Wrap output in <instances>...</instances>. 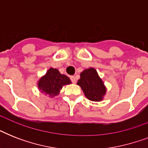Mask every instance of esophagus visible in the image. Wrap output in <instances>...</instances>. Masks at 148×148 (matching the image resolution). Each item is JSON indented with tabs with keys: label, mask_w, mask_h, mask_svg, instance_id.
Returning <instances> with one entry per match:
<instances>
[{
	"label": "esophagus",
	"mask_w": 148,
	"mask_h": 148,
	"mask_svg": "<svg viewBox=\"0 0 148 148\" xmlns=\"http://www.w3.org/2000/svg\"><path fill=\"white\" fill-rule=\"evenodd\" d=\"M71 80L72 83H74V84L76 83L77 80H76V77H74V76H71Z\"/></svg>",
	"instance_id": "1"
}]
</instances>
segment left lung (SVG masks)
<instances>
[{"label": "left lung", "mask_w": 148, "mask_h": 148, "mask_svg": "<svg viewBox=\"0 0 148 148\" xmlns=\"http://www.w3.org/2000/svg\"><path fill=\"white\" fill-rule=\"evenodd\" d=\"M77 84L83 90L86 97L90 101H101L106 93L103 81L99 77L95 68L84 70L81 74V78L77 81Z\"/></svg>", "instance_id": "left-lung-1"}]
</instances>
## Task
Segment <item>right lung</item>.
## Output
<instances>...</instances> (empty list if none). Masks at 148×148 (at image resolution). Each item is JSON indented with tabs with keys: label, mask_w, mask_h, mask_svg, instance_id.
<instances>
[{
	"label": "right lung",
	"mask_w": 148,
	"mask_h": 148,
	"mask_svg": "<svg viewBox=\"0 0 148 148\" xmlns=\"http://www.w3.org/2000/svg\"><path fill=\"white\" fill-rule=\"evenodd\" d=\"M69 84L71 81L68 77L60 74L58 70L50 68L45 76L38 82V88L43 93L54 97L59 94L63 86Z\"/></svg>",
	"instance_id": "right-lung-1"
}]
</instances>
